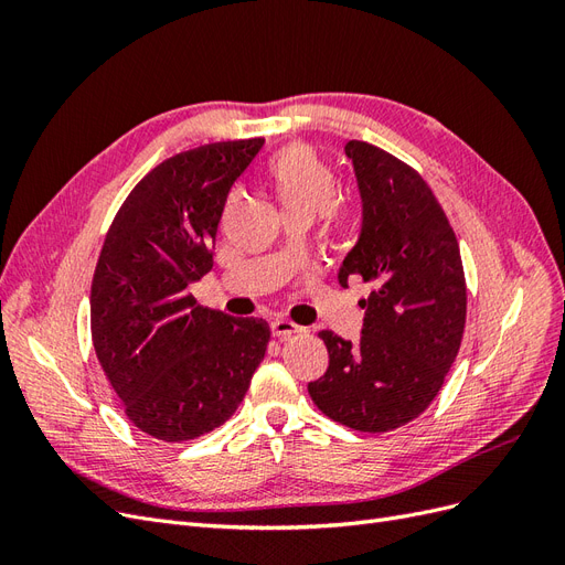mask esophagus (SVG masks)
Wrapping results in <instances>:
<instances>
[{"mask_svg":"<svg viewBox=\"0 0 565 565\" xmlns=\"http://www.w3.org/2000/svg\"><path fill=\"white\" fill-rule=\"evenodd\" d=\"M270 332H273V337L287 339V337H292V334H299V332H301V328H299V324H295L292 320L276 318V320L270 322Z\"/></svg>","mask_w":565,"mask_h":565,"instance_id":"obj_1","label":"esophagus"}]
</instances>
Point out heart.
Masks as SVG:
<instances>
[{"mask_svg":"<svg viewBox=\"0 0 565 565\" xmlns=\"http://www.w3.org/2000/svg\"><path fill=\"white\" fill-rule=\"evenodd\" d=\"M270 188L285 216L313 218L330 210L337 193V179L311 148L289 146L268 164Z\"/></svg>","mask_w":565,"mask_h":565,"instance_id":"b5f03b06","label":"heart"}]
</instances>
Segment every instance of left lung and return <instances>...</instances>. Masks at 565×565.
<instances>
[{"instance_id": "left-lung-1", "label": "left lung", "mask_w": 565, "mask_h": 565, "mask_svg": "<svg viewBox=\"0 0 565 565\" xmlns=\"http://www.w3.org/2000/svg\"><path fill=\"white\" fill-rule=\"evenodd\" d=\"M363 224L339 268L372 285L358 344L322 330L328 372L309 384L322 415L382 434L419 417L452 367L467 320V282L455 231L431 188L391 152L349 141Z\"/></svg>"}]
</instances>
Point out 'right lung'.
Instances as JSON below:
<instances>
[{
    "label": "right lung",
    "instance_id": "obj_1",
    "mask_svg": "<svg viewBox=\"0 0 565 565\" xmlns=\"http://www.w3.org/2000/svg\"><path fill=\"white\" fill-rule=\"evenodd\" d=\"M264 139L207 143L160 162L115 214L92 282V341L125 415L183 443L243 403L270 339L262 318H231L188 292L214 266L231 185Z\"/></svg>",
    "mask_w": 565,
    "mask_h": 565
}]
</instances>
